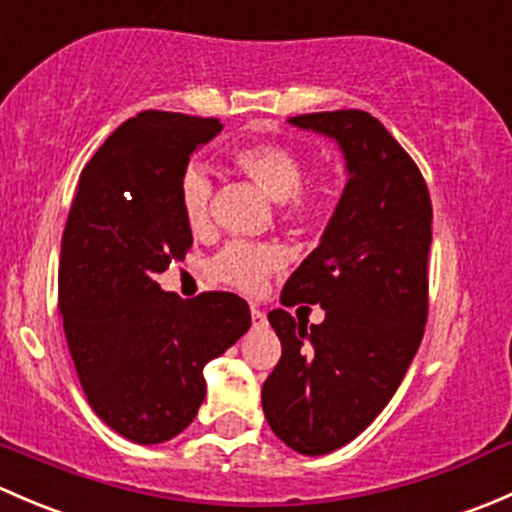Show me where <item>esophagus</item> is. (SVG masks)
<instances>
[{"label":"esophagus","mask_w":512,"mask_h":512,"mask_svg":"<svg viewBox=\"0 0 512 512\" xmlns=\"http://www.w3.org/2000/svg\"><path fill=\"white\" fill-rule=\"evenodd\" d=\"M250 314H252V322H255V327H262V324L267 322V317H265V312H262V309L252 307Z\"/></svg>","instance_id":"esophagus-1"}]
</instances>
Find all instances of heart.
<instances>
[{"instance_id":"heart-1","label":"heart","mask_w":512,"mask_h":512,"mask_svg":"<svg viewBox=\"0 0 512 512\" xmlns=\"http://www.w3.org/2000/svg\"><path fill=\"white\" fill-rule=\"evenodd\" d=\"M237 168L250 175L275 203L287 208L289 220H307L317 213L319 200L304 195V163L294 148L285 143H250L237 148ZM210 198H213V173L203 163H190L180 178V208L185 223L193 230H203L210 220ZM282 262L275 247L235 242L227 245L213 260V272L227 285L257 292L272 270Z\"/></svg>"}]
</instances>
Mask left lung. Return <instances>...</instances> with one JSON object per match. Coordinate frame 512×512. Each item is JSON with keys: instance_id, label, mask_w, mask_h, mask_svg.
Instances as JSON below:
<instances>
[{"instance_id": "left-lung-1", "label": "left lung", "mask_w": 512, "mask_h": 512, "mask_svg": "<svg viewBox=\"0 0 512 512\" xmlns=\"http://www.w3.org/2000/svg\"><path fill=\"white\" fill-rule=\"evenodd\" d=\"M342 151L347 185L319 245L280 302L324 309V322L267 314L282 356L262 384V411L282 443L324 456L354 441L399 389L428 312L431 198L409 153L366 111L289 118Z\"/></svg>"}]
</instances>
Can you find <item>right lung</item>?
<instances>
[{"label": "right lung", "mask_w": 512, "mask_h": 512, "mask_svg": "<svg viewBox=\"0 0 512 512\" xmlns=\"http://www.w3.org/2000/svg\"><path fill=\"white\" fill-rule=\"evenodd\" d=\"M220 131L215 118L165 111L121 123L86 163L61 237L59 309L76 374L96 416L141 446L193 423L205 364L252 324L237 294L180 299L156 282L193 247L180 178Z\"/></svg>", "instance_id": "right-lung-1"}]
</instances>
